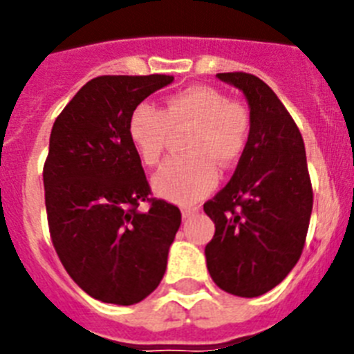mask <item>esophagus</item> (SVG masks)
I'll use <instances>...</instances> for the list:
<instances>
[{
	"label": "esophagus",
	"instance_id": "34e87169",
	"mask_svg": "<svg viewBox=\"0 0 354 354\" xmlns=\"http://www.w3.org/2000/svg\"><path fill=\"white\" fill-rule=\"evenodd\" d=\"M198 212V207H183V218L187 220V218H193V216Z\"/></svg>",
	"mask_w": 354,
	"mask_h": 354
}]
</instances>
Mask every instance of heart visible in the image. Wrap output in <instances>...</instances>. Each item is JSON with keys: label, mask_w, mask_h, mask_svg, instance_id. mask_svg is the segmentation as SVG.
Here are the masks:
<instances>
[{"label": "heart", "mask_w": 354, "mask_h": 354, "mask_svg": "<svg viewBox=\"0 0 354 354\" xmlns=\"http://www.w3.org/2000/svg\"><path fill=\"white\" fill-rule=\"evenodd\" d=\"M186 126H192L184 138L187 156L167 161L152 179L156 193L177 204H192L211 192L218 183L216 162L228 168L239 161L250 138V113L220 90L198 84L168 97L162 111L149 102L134 106L127 134L143 165L154 167L171 131Z\"/></svg>", "instance_id": "b5f03b06"}]
</instances>
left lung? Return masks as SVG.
<instances>
[{"instance_id": "left-lung-1", "label": "left lung", "mask_w": 354, "mask_h": 354, "mask_svg": "<svg viewBox=\"0 0 354 354\" xmlns=\"http://www.w3.org/2000/svg\"><path fill=\"white\" fill-rule=\"evenodd\" d=\"M216 76L245 93L250 138L230 183L204 204L216 227L205 261L220 289L255 298L301 257L314 193L301 133L277 93L246 72Z\"/></svg>"}]
</instances>
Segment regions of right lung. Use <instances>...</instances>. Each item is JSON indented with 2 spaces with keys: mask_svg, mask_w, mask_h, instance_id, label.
<instances>
[{
  "mask_svg": "<svg viewBox=\"0 0 354 354\" xmlns=\"http://www.w3.org/2000/svg\"><path fill=\"white\" fill-rule=\"evenodd\" d=\"M174 76H99L64 108L49 138L44 189L49 234L65 271L92 298L134 305L167 271L180 211L150 198L127 134L129 115ZM149 201L151 209L138 207Z\"/></svg>",
  "mask_w": 354,
  "mask_h": 354,
  "instance_id": "1",
  "label": "right lung"
}]
</instances>
